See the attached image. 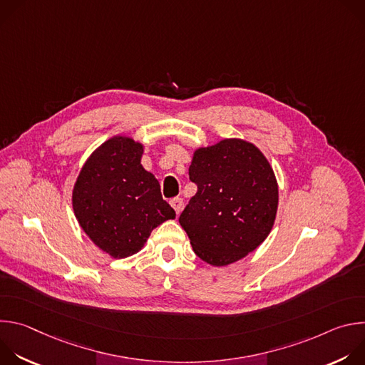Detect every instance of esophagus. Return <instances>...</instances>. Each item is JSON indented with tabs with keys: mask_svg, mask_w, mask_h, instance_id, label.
<instances>
[{
	"mask_svg": "<svg viewBox=\"0 0 365 365\" xmlns=\"http://www.w3.org/2000/svg\"><path fill=\"white\" fill-rule=\"evenodd\" d=\"M170 205H172V207L175 210L176 215H179L182 212V210H183V199L182 197H175V199L170 200Z\"/></svg>",
	"mask_w": 365,
	"mask_h": 365,
	"instance_id": "esophagus-1",
	"label": "esophagus"
}]
</instances>
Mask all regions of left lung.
Instances as JSON below:
<instances>
[{"instance_id": "obj_1", "label": "left lung", "mask_w": 365, "mask_h": 365, "mask_svg": "<svg viewBox=\"0 0 365 365\" xmlns=\"http://www.w3.org/2000/svg\"><path fill=\"white\" fill-rule=\"evenodd\" d=\"M189 178L197 192L179 222L200 259L224 267L263 244L276 221L279 185L262 150L242 138L199 147Z\"/></svg>"}]
</instances>
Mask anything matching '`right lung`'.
<instances>
[{"instance_id": "1", "label": "right lung", "mask_w": 365, "mask_h": 365, "mask_svg": "<svg viewBox=\"0 0 365 365\" xmlns=\"http://www.w3.org/2000/svg\"><path fill=\"white\" fill-rule=\"evenodd\" d=\"M143 143L114 135L91 153L73 185L81 228L113 258L138 252L155 227L176 218L159 180L143 168Z\"/></svg>"}]
</instances>
